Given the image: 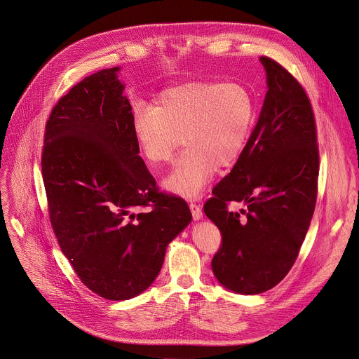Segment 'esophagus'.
<instances>
[{
	"label": "esophagus",
	"mask_w": 359,
	"mask_h": 359,
	"mask_svg": "<svg viewBox=\"0 0 359 359\" xmlns=\"http://www.w3.org/2000/svg\"><path fill=\"white\" fill-rule=\"evenodd\" d=\"M189 207H190V210H191V215H193V218L194 219H201L203 218V211H201V207L197 204V203H190L189 204Z\"/></svg>",
	"instance_id": "obj_1"
}]
</instances>
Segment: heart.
I'll return each instance as SVG.
<instances>
[{"label":"heart","mask_w":359,"mask_h":359,"mask_svg":"<svg viewBox=\"0 0 359 359\" xmlns=\"http://www.w3.org/2000/svg\"><path fill=\"white\" fill-rule=\"evenodd\" d=\"M253 118V99L243 85L193 81L166 89L152 109L137 107L133 133L152 166L170 163L183 141L186 151L165 183L194 198L211 182L217 166L228 168L241 156Z\"/></svg>","instance_id":"b5f03b06"}]
</instances>
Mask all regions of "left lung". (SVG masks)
<instances>
[{
    "mask_svg": "<svg viewBox=\"0 0 359 359\" xmlns=\"http://www.w3.org/2000/svg\"><path fill=\"white\" fill-rule=\"evenodd\" d=\"M269 90L259 120L231 173L204 204L222 243L211 267L228 290L256 295L294 266L318 197L319 147L312 103L280 62L262 57ZM231 202H243L241 213Z\"/></svg>",
    "mask_w": 359,
    "mask_h": 359,
    "instance_id": "left-lung-1",
    "label": "left lung"
}]
</instances>
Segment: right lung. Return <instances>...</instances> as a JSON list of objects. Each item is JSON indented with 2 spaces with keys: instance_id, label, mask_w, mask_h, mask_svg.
Masks as SVG:
<instances>
[{
  "instance_id": "obj_1",
  "label": "right lung",
  "mask_w": 359,
  "mask_h": 359,
  "mask_svg": "<svg viewBox=\"0 0 359 359\" xmlns=\"http://www.w3.org/2000/svg\"><path fill=\"white\" fill-rule=\"evenodd\" d=\"M117 71L85 76L58 99L41 151L57 242L82 284L109 301L145 291L162 269L166 246L191 221L187 203L159 191L138 155Z\"/></svg>"
}]
</instances>
